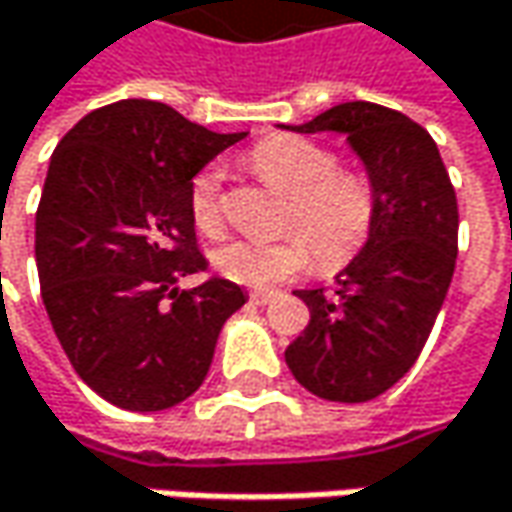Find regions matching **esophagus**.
I'll return each instance as SVG.
<instances>
[{
    "mask_svg": "<svg viewBox=\"0 0 512 512\" xmlns=\"http://www.w3.org/2000/svg\"><path fill=\"white\" fill-rule=\"evenodd\" d=\"M275 296H278L275 290H252V293H249V299L255 304H269Z\"/></svg>",
    "mask_w": 512,
    "mask_h": 512,
    "instance_id": "obj_1",
    "label": "esophagus"
}]
</instances>
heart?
Wrapping results in <instances>:
<instances>
[{
  "label": "heart",
  "mask_w": 512,
  "mask_h": 512,
  "mask_svg": "<svg viewBox=\"0 0 512 512\" xmlns=\"http://www.w3.org/2000/svg\"><path fill=\"white\" fill-rule=\"evenodd\" d=\"M260 178L290 193L281 240H231L213 252V266L243 287H275L302 275L313 263L343 266L360 252L375 222V193L360 172L337 169V158L296 134H272L246 155ZM190 213L202 234H222V172L205 166L190 184Z\"/></svg>",
  "instance_id": "obj_1"
}]
</instances>
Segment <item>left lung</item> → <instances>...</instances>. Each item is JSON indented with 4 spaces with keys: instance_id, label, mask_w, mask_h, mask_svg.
I'll list each match as a JSON object with an SVG mask.
<instances>
[{
    "instance_id": "obj_1",
    "label": "left lung",
    "mask_w": 512,
    "mask_h": 512,
    "mask_svg": "<svg viewBox=\"0 0 512 512\" xmlns=\"http://www.w3.org/2000/svg\"><path fill=\"white\" fill-rule=\"evenodd\" d=\"M299 134H343L375 193L363 249L337 290H296L310 322L284 360L307 393L360 404L387 393L416 363L457 260V196L431 134L372 102L334 105Z\"/></svg>"
}]
</instances>
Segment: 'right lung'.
Instances as JSON below:
<instances>
[{
    "label": "right lung",
    "mask_w": 512,
    "mask_h": 512,
    "mask_svg": "<svg viewBox=\"0 0 512 512\" xmlns=\"http://www.w3.org/2000/svg\"><path fill=\"white\" fill-rule=\"evenodd\" d=\"M246 134H216L163 102L122 99L58 143L34 219L40 296L78 378L122 410L181 404L205 381L246 293L202 272L190 184Z\"/></svg>",
    "instance_id": "1"
}]
</instances>
